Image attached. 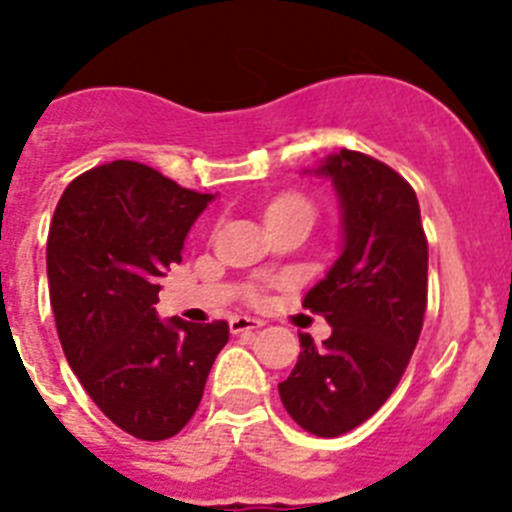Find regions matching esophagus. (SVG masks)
Wrapping results in <instances>:
<instances>
[{
  "instance_id": "34e87169",
  "label": "esophagus",
  "mask_w": 512,
  "mask_h": 512,
  "mask_svg": "<svg viewBox=\"0 0 512 512\" xmlns=\"http://www.w3.org/2000/svg\"><path fill=\"white\" fill-rule=\"evenodd\" d=\"M264 325V320L248 318V315H235L230 318V333H246V330H259Z\"/></svg>"
}]
</instances>
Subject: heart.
I'll use <instances>...</instances> for the list:
<instances>
[{"instance_id":"1","label":"heart","mask_w":512,"mask_h":512,"mask_svg":"<svg viewBox=\"0 0 512 512\" xmlns=\"http://www.w3.org/2000/svg\"><path fill=\"white\" fill-rule=\"evenodd\" d=\"M297 210H310V205H307L302 197H297V194H284V197H279V200L271 202L266 217L282 215V212H297Z\"/></svg>"}]
</instances>
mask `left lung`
Instances as JSON below:
<instances>
[{"instance_id":"1","label":"left lung","mask_w":512,"mask_h":512,"mask_svg":"<svg viewBox=\"0 0 512 512\" xmlns=\"http://www.w3.org/2000/svg\"><path fill=\"white\" fill-rule=\"evenodd\" d=\"M302 174L330 179L341 207V251L302 305L333 333L323 348L300 333L279 397L300 428L333 438L372 418L415 351L428 295V241L413 187L364 153H330Z\"/></svg>"}]
</instances>
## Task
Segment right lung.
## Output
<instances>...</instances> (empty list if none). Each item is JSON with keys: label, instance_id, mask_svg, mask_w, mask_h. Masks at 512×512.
I'll return each mask as SVG.
<instances>
[{"label": "right lung", "instance_id": "1", "mask_svg": "<svg viewBox=\"0 0 512 512\" xmlns=\"http://www.w3.org/2000/svg\"><path fill=\"white\" fill-rule=\"evenodd\" d=\"M212 200L146 164L112 161L76 176L53 215L48 284L63 354L94 405L143 441L189 423L228 343L225 320H161L153 307Z\"/></svg>", "mask_w": 512, "mask_h": 512}]
</instances>
